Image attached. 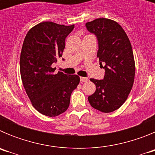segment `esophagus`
<instances>
[{
    "mask_svg": "<svg viewBox=\"0 0 155 155\" xmlns=\"http://www.w3.org/2000/svg\"><path fill=\"white\" fill-rule=\"evenodd\" d=\"M88 79L87 78H84V77H81V82H87Z\"/></svg>",
    "mask_w": 155,
    "mask_h": 155,
    "instance_id": "1",
    "label": "esophagus"
}]
</instances>
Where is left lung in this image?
<instances>
[{
	"instance_id": "1",
	"label": "left lung",
	"mask_w": 155,
	"mask_h": 155,
	"mask_svg": "<svg viewBox=\"0 0 155 155\" xmlns=\"http://www.w3.org/2000/svg\"><path fill=\"white\" fill-rule=\"evenodd\" d=\"M85 25L97 36V57L105 71L103 80L90 79L96 89L88 96V102L100 112L112 113L126 102L134 84L135 61L131 43L124 28L113 20L100 18Z\"/></svg>"
}]
</instances>
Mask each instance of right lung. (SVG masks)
I'll use <instances>...</instances> for the list:
<instances>
[{"mask_svg":"<svg viewBox=\"0 0 155 155\" xmlns=\"http://www.w3.org/2000/svg\"><path fill=\"white\" fill-rule=\"evenodd\" d=\"M74 28L52 21L31 28L23 42L20 56L21 81L31 105L42 115L53 117L68 109L72 91L80 78L58 71L52 64L62 57L65 39Z\"/></svg>","mask_w":155,"mask_h":155,"instance_id":"1","label":"right lung"}]
</instances>
